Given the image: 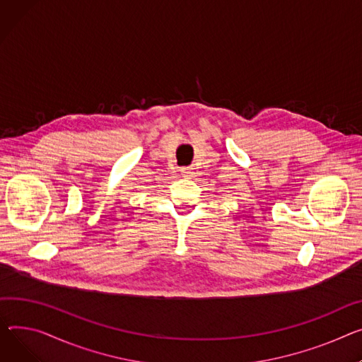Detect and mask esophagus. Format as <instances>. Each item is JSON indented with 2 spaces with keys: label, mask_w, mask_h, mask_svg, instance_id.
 Returning a JSON list of instances; mask_svg holds the SVG:
<instances>
[{
  "label": "esophagus",
  "mask_w": 362,
  "mask_h": 362,
  "mask_svg": "<svg viewBox=\"0 0 362 362\" xmlns=\"http://www.w3.org/2000/svg\"><path fill=\"white\" fill-rule=\"evenodd\" d=\"M179 172L182 173V176H183V177H190L192 175H194V172H192V168H190V167H180V168H179Z\"/></svg>",
  "instance_id": "esophagus-1"
}]
</instances>
